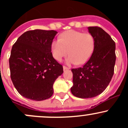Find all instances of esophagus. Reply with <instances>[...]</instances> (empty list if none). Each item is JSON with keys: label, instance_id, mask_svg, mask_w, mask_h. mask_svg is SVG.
Wrapping results in <instances>:
<instances>
[{"label": "esophagus", "instance_id": "obj_1", "mask_svg": "<svg viewBox=\"0 0 128 128\" xmlns=\"http://www.w3.org/2000/svg\"><path fill=\"white\" fill-rule=\"evenodd\" d=\"M63 68H64V70H68V69H69V68H68V67L65 66H63Z\"/></svg>", "mask_w": 128, "mask_h": 128}]
</instances>
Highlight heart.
Listing matches in <instances>:
<instances>
[{"label": "heart", "mask_w": 128, "mask_h": 128, "mask_svg": "<svg viewBox=\"0 0 128 128\" xmlns=\"http://www.w3.org/2000/svg\"><path fill=\"white\" fill-rule=\"evenodd\" d=\"M95 39L89 33L70 30L60 35L59 39H55L51 43V52L54 58L60 62L63 58L69 55L66 60L68 64H84L94 52Z\"/></svg>", "instance_id": "1"}]
</instances>
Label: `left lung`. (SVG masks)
Segmentation results:
<instances>
[{
  "label": "left lung",
  "instance_id": "1",
  "mask_svg": "<svg viewBox=\"0 0 128 128\" xmlns=\"http://www.w3.org/2000/svg\"><path fill=\"white\" fill-rule=\"evenodd\" d=\"M95 39L94 52L83 67L73 68L71 92L80 98H93L103 93L111 82L116 62V45L110 35L98 26H89Z\"/></svg>",
  "mask_w": 128,
  "mask_h": 128
}]
</instances>
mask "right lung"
I'll return each instance as SVG.
<instances>
[{"label":"right lung","instance_id":"right-lung-1","mask_svg":"<svg viewBox=\"0 0 128 128\" xmlns=\"http://www.w3.org/2000/svg\"><path fill=\"white\" fill-rule=\"evenodd\" d=\"M57 33L30 30L19 36L12 46L9 58L10 77L22 96L42 101L52 96L54 82L64 73L62 65L54 58L50 48Z\"/></svg>","mask_w":128,"mask_h":128}]
</instances>
